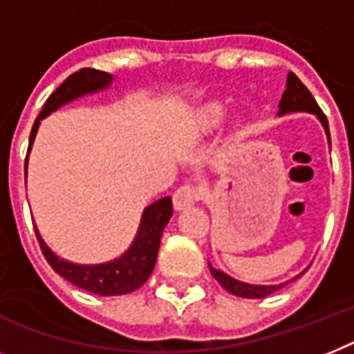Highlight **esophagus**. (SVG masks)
I'll return each mask as SVG.
<instances>
[{"label": "esophagus", "mask_w": 354, "mask_h": 354, "mask_svg": "<svg viewBox=\"0 0 354 354\" xmlns=\"http://www.w3.org/2000/svg\"><path fill=\"white\" fill-rule=\"evenodd\" d=\"M201 189L194 184H183L180 188H177V192L174 194V206L175 209H186L189 206H194L201 198Z\"/></svg>", "instance_id": "esophagus-1"}]
</instances>
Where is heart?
<instances>
[{"label": "heart", "instance_id": "b5f03b06", "mask_svg": "<svg viewBox=\"0 0 354 354\" xmlns=\"http://www.w3.org/2000/svg\"><path fill=\"white\" fill-rule=\"evenodd\" d=\"M221 113H223V110H221V106L218 104H208V106L204 108L203 110V119L206 124H217L218 119H221Z\"/></svg>", "mask_w": 354, "mask_h": 354}]
</instances>
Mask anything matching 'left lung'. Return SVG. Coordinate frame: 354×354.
I'll list each match as a JSON object with an SVG mask.
<instances>
[{"instance_id":"obj_1","label":"left lung","mask_w":354,"mask_h":354,"mask_svg":"<svg viewBox=\"0 0 354 354\" xmlns=\"http://www.w3.org/2000/svg\"><path fill=\"white\" fill-rule=\"evenodd\" d=\"M289 112L315 113V115L320 119V122L324 124V128H326L329 146H331L329 124L326 115H324L322 108L318 106V103L315 101L311 92L306 88V84H304L302 81L293 74V72H289L288 74V84H286V90L284 93H282V99H280V103H279L280 115H284V113H289ZM209 271H212L213 279L217 280L218 284L223 286L226 291H230V293L235 295V297H242V299H264V297L275 293V291H279V289H282L286 284H288V282H284V284H279V286H251V284H244V282H239V280L232 279V277L223 273V271L213 270L212 266H209ZM299 277H295V279H299Z\"/></svg>"}]
</instances>
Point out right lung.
Masks as SVG:
<instances>
[{"label": "right lung", "mask_w": 354, "mask_h": 354, "mask_svg": "<svg viewBox=\"0 0 354 354\" xmlns=\"http://www.w3.org/2000/svg\"><path fill=\"white\" fill-rule=\"evenodd\" d=\"M112 81V75L106 72L95 68H81L74 72L72 75L63 81L57 86L50 97L46 99L43 104V110L37 115L34 127L30 131V142H28V150H30L34 137H36L37 127L43 118L48 113L57 110L61 104L68 103L72 99L83 95V93L95 92L104 86H108ZM25 170H26V159H25ZM174 215V206H171V198L165 197L159 198L157 203L145 209L142 213L141 226L137 232L136 241L130 246V250L113 262L99 266H77L72 262H66L59 257H55L48 246H46L43 239L39 236L36 230L37 242L39 248L45 255L46 262L52 266V270L72 282L74 286L81 289H86L90 293L101 295V297H112V295H127L136 291L145 284L148 277L153 271V266L157 261V251H159L160 236L165 232V226L168 224L170 217Z\"/></svg>", "instance_id": "obj_1"}]
</instances>
